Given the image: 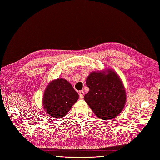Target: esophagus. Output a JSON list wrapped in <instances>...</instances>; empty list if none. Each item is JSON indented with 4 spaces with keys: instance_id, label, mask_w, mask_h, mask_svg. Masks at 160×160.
Returning a JSON list of instances; mask_svg holds the SVG:
<instances>
[{
    "instance_id": "34e87169",
    "label": "esophagus",
    "mask_w": 160,
    "mask_h": 160,
    "mask_svg": "<svg viewBox=\"0 0 160 160\" xmlns=\"http://www.w3.org/2000/svg\"><path fill=\"white\" fill-rule=\"evenodd\" d=\"M79 98L82 99L84 97V92L83 91H79Z\"/></svg>"
}]
</instances>
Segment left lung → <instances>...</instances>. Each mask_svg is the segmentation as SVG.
<instances>
[{"label":"left lung","mask_w":160,"mask_h":160,"mask_svg":"<svg viewBox=\"0 0 160 160\" xmlns=\"http://www.w3.org/2000/svg\"><path fill=\"white\" fill-rule=\"evenodd\" d=\"M86 85L90 90L84 100L99 118L110 120L122 111L127 99L125 88L114 70L93 71L87 77Z\"/></svg>","instance_id":"8db88e82"}]
</instances>
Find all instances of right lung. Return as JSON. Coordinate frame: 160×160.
I'll return each instance as SVG.
<instances>
[{"label": "right lung", "instance_id": "add662e5", "mask_svg": "<svg viewBox=\"0 0 160 160\" xmlns=\"http://www.w3.org/2000/svg\"><path fill=\"white\" fill-rule=\"evenodd\" d=\"M79 99V94L68 81L63 78L51 81L43 95V108L53 118H62Z\"/></svg>", "mask_w": 160, "mask_h": 160}]
</instances>
